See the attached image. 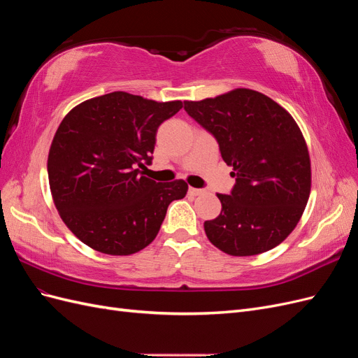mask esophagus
<instances>
[{"label":"esophagus","mask_w":358,"mask_h":358,"mask_svg":"<svg viewBox=\"0 0 358 358\" xmlns=\"http://www.w3.org/2000/svg\"><path fill=\"white\" fill-rule=\"evenodd\" d=\"M206 191L204 189H200V188H191L189 187V189H188V194H189V196H194V197H196V196H201V194H204Z\"/></svg>","instance_id":"esophagus-1"}]
</instances>
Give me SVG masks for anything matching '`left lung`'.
I'll return each instance as SVG.
<instances>
[{"instance_id":"8db88e82","label":"left lung","mask_w":358,"mask_h":358,"mask_svg":"<svg viewBox=\"0 0 358 358\" xmlns=\"http://www.w3.org/2000/svg\"><path fill=\"white\" fill-rule=\"evenodd\" d=\"M183 104L218 142L236 179L230 194H216L222 210L204 222L208 239L234 257L284 242L310 194L309 152L294 119L267 95L245 88Z\"/></svg>"}]
</instances>
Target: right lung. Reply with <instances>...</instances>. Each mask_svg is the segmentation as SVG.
<instances>
[{"mask_svg":"<svg viewBox=\"0 0 358 358\" xmlns=\"http://www.w3.org/2000/svg\"><path fill=\"white\" fill-rule=\"evenodd\" d=\"M182 101L157 103L122 91L76 106L62 119L49 150L50 192L62 221L95 251L129 255L152 242L185 180L155 182L157 129Z\"/></svg>","mask_w":358,"mask_h":358,"instance_id":"right-lung-1","label":"right lung"}]
</instances>
